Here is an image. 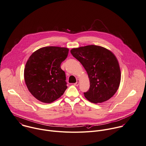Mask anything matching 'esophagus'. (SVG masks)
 I'll use <instances>...</instances> for the list:
<instances>
[{
	"mask_svg": "<svg viewBox=\"0 0 146 146\" xmlns=\"http://www.w3.org/2000/svg\"><path fill=\"white\" fill-rule=\"evenodd\" d=\"M79 80H77V82L75 83H74V84L75 86H79Z\"/></svg>",
	"mask_w": 146,
	"mask_h": 146,
	"instance_id": "esophagus-1",
	"label": "esophagus"
}]
</instances>
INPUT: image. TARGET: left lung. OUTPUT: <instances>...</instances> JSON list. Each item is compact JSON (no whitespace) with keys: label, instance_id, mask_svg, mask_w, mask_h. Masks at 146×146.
Returning <instances> with one entry per match:
<instances>
[{"label":"left lung","instance_id":"left-lung-1","mask_svg":"<svg viewBox=\"0 0 146 146\" xmlns=\"http://www.w3.org/2000/svg\"><path fill=\"white\" fill-rule=\"evenodd\" d=\"M71 53L86 70L90 87L84 93L90 102H106L119 88L121 72L118 60L109 50L99 46L88 45L71 50Z\"/></svg>","mask_w":146,"mask_h":146}]
</instances>
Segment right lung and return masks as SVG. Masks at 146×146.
<instances>
[{
  "instance_id": "right-lung-1",
  "label": "right lung",
  "mask_w": 146,
  "mask_h": 146,
  "mask_svg": "<svg viewBox=\"0 0 146 146\" xmlns=\"http://www.w3.org/2000/svg\"><path fill=\"white\" fill-rule=\"evenodd\" d=\"M66 47L48 46L34 52L24 70L25 81L30 93L38 100L50 103L59 98L67 88L60 64L68 56Z\"/></svg>"
}]
</instances>
